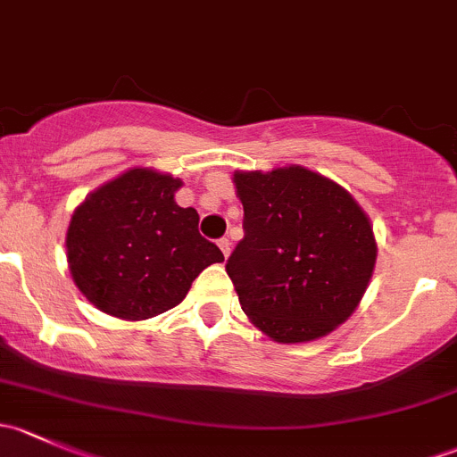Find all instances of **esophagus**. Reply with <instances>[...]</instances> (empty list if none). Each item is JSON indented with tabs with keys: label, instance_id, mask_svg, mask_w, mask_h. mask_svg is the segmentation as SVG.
Returning <instances> with one entry per match:
<instances>
[{
	"label": "esophagus",
	"instance_id": "1",
	"mask_svg": "<svg viewBox=\"0 0 457 457\" xmlns=\"http://www.w3.org/2000/svg\"><path fill=\"white\" fill-rule=\"evenodd\" d=\"M219 247H220V252H223L225 258H228L229 252H232V243H229V238H220Z\"/></svg>",
	"mask_w": 457,
	"mask_h": 457
}]
</instances>
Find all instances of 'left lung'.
I'll return each mask as SVG.
<instances>
[{"instance_id":"1","label":"left lung","mask_w":457,"mask_h":457,"mask_svg":"<svg viewBox=\"0 0 457 457\" xmlns=\"http://www.w3.org/2000/svg\"><path fill=\"white\" fill-rule=\"evenodd\" d=\"M243 229L228 258L243 312L278 343L334 331L361 303L376 265L365 212L347 190L301 165L237 172Z\"/></svg>"}]
</instances>
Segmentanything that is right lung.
Returning a JSON list of instances; mask_svg holds the SVG:
<instances>
[{"instance_id": "obj_1", "label": "right lung", "mask_w": 457, "mask_h": 457, "mask_svg": "<svg viewBox=\"0 0 457 457\" xmlns=\"http://www.w3.org/2000/svg\"><path fill=\"white\" fill-rule=\"evenodd\" d=\"M179 179L128 170L92 192L66 234L71 274L110 316L143 320L172 310L223 252L199 234L195 207H179Z\"/></svg>"}]
</instances>
